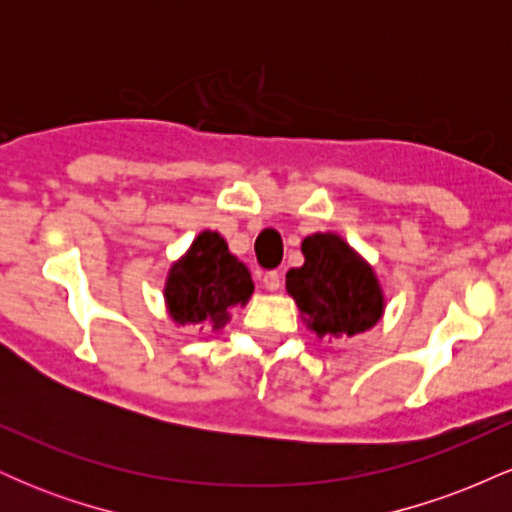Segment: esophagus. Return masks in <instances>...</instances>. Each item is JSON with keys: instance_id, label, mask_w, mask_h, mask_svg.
I'll return each instance as SVG.
<instances>
[{"instance_id": "obj_1", "label": "esophagus", "mask_w": 512, "mask_h": 512, "mask_svg": "<svg viewBox=\"0 0 512 512\" xmlns=\"http://www.w3.org/2000/svg\"><path fill=\"white\" fill-rule=\"evenodd\" d=\"M262 284H264V289H267V291H279L281 274L279 272H267V274H264Z\"/></svg>"}]
</instances>
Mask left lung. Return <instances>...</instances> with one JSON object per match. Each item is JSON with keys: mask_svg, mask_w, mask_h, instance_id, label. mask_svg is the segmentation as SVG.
I'll list each match as a JSON object with an SVG mask.
<instances>
[{"mask_svg": "<svg viewBox=\"0 0 512 512\" xmlns=\"http://www.w3.org/2000/svg\"><path fill=\"white\" fill-rule=\"evenodd\" d=\"M303 267L289 269L286 291L317 339H346L368 332L385 313L378 274L337 233L303 238Z\"/></svg>", "mask_w": 512, "mask_h": 512, "instance_id": "1", "label": "left lung"}]
</instances>
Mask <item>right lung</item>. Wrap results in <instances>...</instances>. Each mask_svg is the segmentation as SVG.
Instances as JSON below:
<instances>
[{"mask_svg": "<svg viewBox=\"0 0 512 512\" xmlns=\"http://www.w3.org/2000/svg\"><path fill=\"white\" fill-rule=\"evenodd\" d=\"M252 289L250 269L228 252L226 240L216 231H202L170 264L163 301L178 325H207L219 332L231 310L250 301Z\"/></svg>", "mask_w": 512, "mask_h": 512, "instance_id": "right-lung-1", "label": "right lung"}]
</instances>
